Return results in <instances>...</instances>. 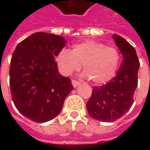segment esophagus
Returning <instances> with one entry per match:
<instances>
[{
  "label": "esophagus",
  "mask_w": 150,
  "mask_h": 150,
  "mask_svg": "<svg viewBox=\"0 0 150 150\" xmlns=\"http://www.w3.org/2000/svg\"><path fill=\"white\" fill-rule=\"evenodd\" d=\"M72 86L75 88V87H77L78 85H79L80 83H79L78 81H77V80H72Z\"/></svg>",
  "instance_id": "34e87169"
}]
</instances>
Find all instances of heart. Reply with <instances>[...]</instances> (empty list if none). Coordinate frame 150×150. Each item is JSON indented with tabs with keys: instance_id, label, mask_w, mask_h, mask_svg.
Here are the masks:
<instances>
[{
	"instance_id": "obj_1",
	"label": "heart",
	"mask_w": 150,
	"mask_h": 150,
	"mask_svg": "<svg viewBox=\"0 0 150 150\" xmlns=\"http://www.w3.org/2000/svg\"><path fill=\"white\" fill-rule=\"evenodd\" d=\"M120 59L117 48L93 40L73 45L72 51L61 50L56 58L62 75H71L78 71L83 64L84 77L97 84L105 83L116 75Z\"/></svg>"
}]
</instances>
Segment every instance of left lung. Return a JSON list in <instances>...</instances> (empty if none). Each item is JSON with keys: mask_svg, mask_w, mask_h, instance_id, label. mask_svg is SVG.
Returning a JSON list of instances; mask_svg holds the SVG:
<instances>
[{"mask_svg": "<svg viewBox=\"0 0 150 150\" xmlns=\"http://www.w3.org/2000/svg\"><path fill=\"white\" fill-rule=\"evenodd\" d=\"M112 38L123 54L117 75L106 84L93 87L87 103L89 115L101 122H112L121 118L134 103L140 66L134 47L124 38L114 34Z\"/></svg>", "mask_w": 150, "mask_h": 150, "instance_id": "left-lung-1", "label": "left lung"}]
</instances>
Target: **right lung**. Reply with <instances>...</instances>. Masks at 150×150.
Masks as SVG:
<instances>
[{
	"instance_id": "obj_1",
	"label": "right lung",
	"mask_w": 150,
	"mask_h": 150,
	"mask_svg": "<svg viewBox=\"0 0 150 150\" xmlns=\"http://www.w3.org/2000/svg\"><path fill=\"white\" fill-rule=\"evenodd\" d=\"M66 46L60 36L36 32L16 47L10 65V88L16 108L26 118L44 123L56 118L73 88L57 71L55 57Z\"/></svg>"
}]
</instances>
